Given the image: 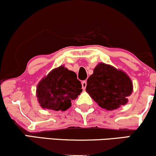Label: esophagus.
I'll use <instances>...</instances> for the list:
<instances>
[{
	"mask_svg": "<svg viewBox=\"0 0 156 156\" xmlns=\"http://www.w3.org/2000/svg\"><path fill=\"white\" fill-rule=\"evenodd\" d=\"M81 85H82V89H85L86 87H87V81H86V80H83V81H82Z\"/></svg>",
	"mask_w": 156,
	"mask_h": 156,
	"instance_id": "obj_1",
	"label": "esophagus"
}]
</instances>
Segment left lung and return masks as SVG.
<instances>
[{"label":"left lung","mask_w":156,"mask_h":156,"mask_svg":"<svg viewBox=\"0 0 156 156\" xmlns=\"http://www.w3.org/2000/svg\"><path fill=\"white\" fill-rule=\"evenodd\" d=\"M86 91L101 108L112 111L128 103L133 83L123 71L100 63L89 77Z\"/></svg>","instance_id":"1"}]
</instances>
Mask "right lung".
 Wrapping results in <instances>:
<instances>
[{
	"label": "right lung",
	"mask_w": 156,
	"mask_h": 156,
	"mask_svg": "<svg viewBox=\"0 0 156 156\" xmlns=\"http://www.w3.org/2000/svg\"><path fill=\"white\" fill-rule=\"evenodd\" d=\"M77 75L64 66L55 68L39 81L37 97L40 106L53 111H66L82 92Z\"/></svg>",
	"instance_id": "right-lung-1"
}]
</instances>
